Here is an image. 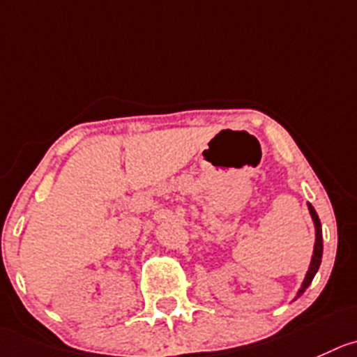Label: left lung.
I'll use <instances>...</instances> for the list:
<instances>
[{"label":"left lung","instance_id":"obj_1","mask_svg":"<svg viewBox=\"0 0 357 357\" xmlns=\"http://www.w3.org/2000/svg\"><path fill=\"white\" fill-rule=\"evenodd\" d=\"M308 212H310L312 220H314V227H315V243H314V252H312V259H310V266H308L307 275H305L303 282H301V287L298 289L296 298H300L301 294L307 291V287L310 286L312 280H314L315 273H317L319 266H321V259H322V227H321V220H319L317 212L314 210V206L308 203ZM294 298V300H296Z\"/></svg>","mask_w":357,"mask_h":357}]
</instances>
